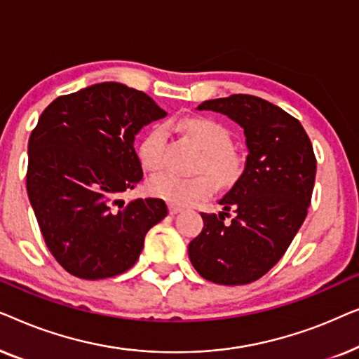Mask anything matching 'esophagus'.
Instances as JSON below:
<instances>
[{
    "label": "esophagus",
    "instance_id": "1",
    "mask_svg": "<svg viewBox=\"0 0 359 359\" xmlns=\"http://www.w3.org/2000/svg\"><path fill=\"white\" fill-rule=\"evenodd\" d=\"M168 210H170L171 215H175V214L181 212V210H183V208H181V205H176V204H168Z\"/></svg>",
    "mask_w": 359,
    "mask_h": 359
}]
</instances>
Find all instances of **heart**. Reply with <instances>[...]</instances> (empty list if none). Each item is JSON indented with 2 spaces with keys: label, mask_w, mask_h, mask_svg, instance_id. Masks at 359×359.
I'll list each match as a JSON object with an SVG mask.
<instances>
[{
  "label": "heart",
  "mask_w": 359,
  "mask_h": 359,
  "mask_svg": "<svg viewBox=\"0 0 359 359\" xmlns=\"http://www.w3.org/2000/svg\"><path fill=\"white\" fill-rule=\"evenodd\" d=\"M180 127L204 150L199 170H209L222 184L233 183L238 178L242 173V160L232 151V137L220 122L205 117H189L181 121ZM166 137L165 126H155L140 140L139 158L145 170L158 171L163 166ZM212 175L161 173L149 181V193L170 204L188 205L214 193L217 183Z\"/></svg>",
  "instance_id": "b5f03b06"
}]
</instances>
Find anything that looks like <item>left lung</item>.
I'll use <instances>...</instances> for the list:
<instances>
[{"label":"left lung","mask_w":359,"mask_h":359,"mask_svg":"<svg viewBox=\"0 0 359 359\" xmlns=\"http://www.w3.org/2000/svg\"><path fill=\"white\" fill-rule=\"evenodd\" d=\"M198 109L237 122L248 155L243 173L219 201L222 212L201 214L204 227L189 243V259L215 284L253 283L283 258L307 215L317 170L311 139L296 117L257 96L209 100ZM230 208L236 217L227 224Z\"/></svg>","instance_id":"left-lung-1"}]
</instances>
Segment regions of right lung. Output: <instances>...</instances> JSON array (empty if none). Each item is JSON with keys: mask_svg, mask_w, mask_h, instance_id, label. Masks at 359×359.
Instances as JSON below:
<instances>
[{"mask_svg": "<svg viewBox=\"0 0 359 359\" xmlns=\"http://www.w3.org/2000/svg\"><path fill=\"white\" fill-rule=\"evenodd\" d=\"M166 112L145 93L106 81L58 96L29 137L27 194L47 248L81 279H104L135 264L165 201L124 203L144 176L134 140Z\"/></svg>", "mask_w": 359, "mask_h": 359, "instance_id": "1", "label": "right lung"}]
</instances>
